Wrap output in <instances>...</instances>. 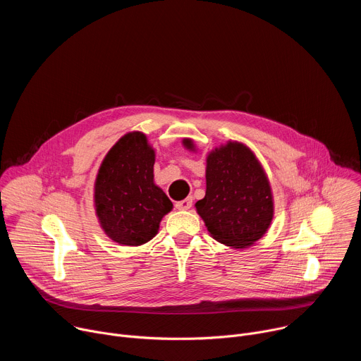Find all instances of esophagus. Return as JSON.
<instances>
[{
    "mask_svg": "<svg viewBox=\"0 0 361 361\" xmlns=\"http://www.w3.org/2000/svg\"><path fill=\"white\" fill-rule=\"evenodd\" d=\"M191 205H192V197H187L185 200L176 202V209L177 210H190Z\"/></svg>",
    "mask_w": 361,
    "mask_h": 361,
    "instance_id": "1",
    "label": "esophagus"
}]
</instances>
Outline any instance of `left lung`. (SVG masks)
Segmentation results:
<instances>
[{"mask_svg":"<svg viewBox=\"0 0 361 361\" xmlns=\"http://www.w3.org/2000/svg\"><path fill=\"white\" fill-rule=\"evenodd\" d=\"M194 151L192 140L183 141ZM205 195L195 210L210 235L231 248H247L270 228L274 200L269 177L243 142L227 141L205 160Z\"/></svg>","mask_w":361,"mask_h":361,"instance_id":"obj_1","label":"left lung"}]
</instances>
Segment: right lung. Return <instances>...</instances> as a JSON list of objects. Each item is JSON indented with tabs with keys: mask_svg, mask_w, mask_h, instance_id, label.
<instances>
[{
	"mask_svg": "<svg viewBox=\"0 0 361 361\" xmlns=\"http://www.w3.org/2000/svg\"><path fill=\"white\" fill-rule=\"evenodd\" d=\"M156 151L147 135H123L102 160L94 183V207L104 233L121 245H141L159 233L173 202L154 183Z\"/></svg>",
	"mask_w": 361,
	"mask_h": 361,
	"instance_id": "right-lung-1",
	"label": "right lung"
}]
</instances>
